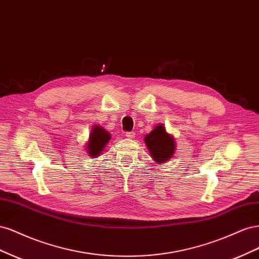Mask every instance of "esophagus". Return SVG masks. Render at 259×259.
<instances>
[{
    "label": "esophagus",
    "mask_w": 259,
    "mask_h": 259,
    "mask_svg": "<svg viewBox=\"0 0 259 259\" xmlns=\"http://www.w3.org/2000/svg\"><path fill=\"white\" fill-rule=\"evenodd\" d=\"M125 136H126L130 139H132V138L135 137V133L134 132H127V133H125Z\"/></svg>",
    "instance_id": "34e87169"
}]
</instances>
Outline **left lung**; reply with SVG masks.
I'll return each instance as SVG.
<instances>
[{
	"label": "left lung",
	"instance_id": "left-lung-1",
	"mask_svg": "<svg viewBox=\"0 0 259 259\" xmlns=\"http://www.w3.org/2000/svg\"><path fill=\"white\" fill-rule=\"evenodd\" d=\"M145 143L155 162H166L175 152L174 138L168 135L165 127L159 124L158 126L145 137Z\"/></svg>",
	"mask_w": 259,
	"mask_h": 259
}]
</instances>
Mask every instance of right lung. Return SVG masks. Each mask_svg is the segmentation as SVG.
I'll return each instance as SVG.
<instances>
[{
  "mask_svg": "<svg viewBox=\"0 0 259 259\" xmlns=\"http://www.w3.org/2000/svg\"><path fill=\"white\" fill-rule=\"evenodd\" d=\"M111 136L109 133L100 126H94L90 135L88 151L91 156H97L104 150L105 146L110 140Z\"/></svg>",
  "mask_w": 259,
  "mask_h": 259,
  "instance_id": "obj_1",
  "label": "right lung"
}]
</instances>
